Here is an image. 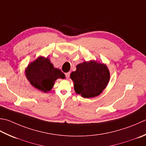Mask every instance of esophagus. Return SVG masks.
<instances>
[{"label": "esophagus", "mask_w": 146, "mask_h": 146, "mask_svg": "<svg viewBox=\"0 0 146 146\" xmlns=\"http://www.w3.org/2000/svg\"><path fill=\"white\" fill-rule=\"evenodd\" d=\"M70 72L65 73V75H66V78H69V77H70Z\"/></svg>", "instance_id": "1"}]
</instances>
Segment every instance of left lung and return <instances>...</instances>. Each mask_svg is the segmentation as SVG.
Returning <instances> with one entry per match:
<instances>
[{"instance_id":"left-lung-1","label":"left lung","mask_w":146,"mask_h":146,"mask_svg":"<svg viewBox=\"0 0 146 146\" xmlns=\"http://www.w3.org/2000/svg\"><path fill=\"white\" fill-rule=\"evenodd\" d=\"M110 77L106 66L94 61L78 64L70 75L76 93L85 98L99 95L107 86Z\"/></svg>"}]
</instances>
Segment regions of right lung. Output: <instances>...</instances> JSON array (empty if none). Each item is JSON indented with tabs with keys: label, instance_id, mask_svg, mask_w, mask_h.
I'll return each mask as SVG.
<instances>
[{
	"label": "right lung",
	"instance_id": "obj_1",
	"mask_svg": "<svg viewBox=\"0 0 146 146\" xmlns=\"http://www.w3.org/2000/svg\"><path fill=\"white\" fill-rule=\"evenodd\" d=\"M26 76L33 87L44 92L51 90L57 79L65 78L64 74L59 69L54 68L49 59L43 57L28 65Z\"/></svg>",
	"mask_w": 146,
	"mask_h": 146
}]
</instances>
